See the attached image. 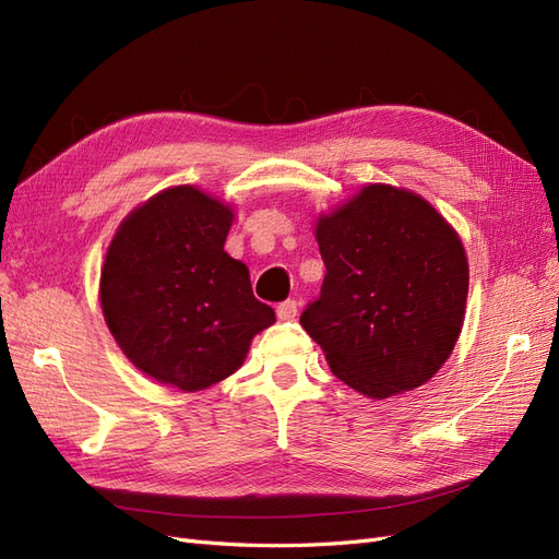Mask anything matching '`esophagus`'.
Instances as JSON below:
<instances>
[{
  "label": "esophagus",
  "mask_w": 559,
  "mask_h": 559,
  "mask_svg": "<svg viewBox=\"0 0 559 559\" xmlns=\"http://www.w3.org/2000/svg\"><path fill=\"white\" fill-rule=\"evenodd\" d=\"M297 311H299V304H297L295 299H287V301L278 304V309H276V313H278L281 320H295V318H297Z\"/></svg>",
  "instance_id": "1"
}]
</instances>
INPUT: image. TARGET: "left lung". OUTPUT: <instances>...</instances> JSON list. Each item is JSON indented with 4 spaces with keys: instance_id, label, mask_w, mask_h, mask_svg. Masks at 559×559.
<instances>
[{
    "instance_id": "left-lung-1",
    "label": "left lung",
    "mask_w": 559,
    "mask_h": 559,
    "mask_svg": "<svg viewBox=\"0 0 559 559\" xmlns=\"http://www.w3.org/2000/svg\"><path fill=\"white\" fill-rule=\"evenodd\" d=\"M320 297L301 328L332 373L369 400L416 390L453 353L469 293L462 239L420 194L369 183L320 213Z\"/></svg>"
}]
</instances>
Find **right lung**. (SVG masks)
I'll return each instance as SVG.
<instances>
[{
  "label": "right lung",
  "instance_id": "obj_1",
  "mask_svg": "<svg viewBox=\"0 0 559 559\" xmlns=\"http://www.w3.org/2000/svg\"><path fill=\"white\" fill-rule=\"evenodd\" d=\"M234 209L174 186L128 213L106 248L99 304L130 362L162 385L206 390L237 371L274 325L248 266L225 253Z\"/></svg>",
  "mask_w": 559,
  "mask_h": 559
}]
</instances>
